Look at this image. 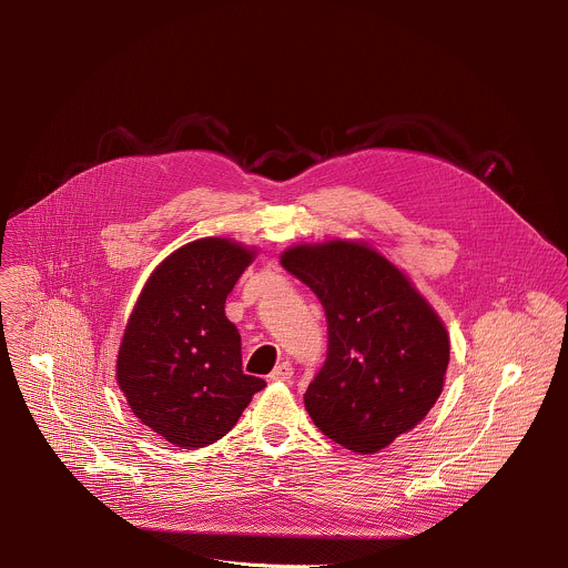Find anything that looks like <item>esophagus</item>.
<instances>
[{
  "mask_svg": "<svg viewBox=\"0 0 568 568\" xmlns=\"http://www.w3.org/2000/svg\"><path fill=\"white\" fill-rule=\"evenodd\" d=\"M292 375H294L292 364H290V362H281V364L270 373V379H274V382H287V379H292Z\"/></svg>",
  "mask_w": 568,
  "mask_h": 568,
  "instance_id": "esophagus-1",
  "label": "esophagus"
}]
</instances>
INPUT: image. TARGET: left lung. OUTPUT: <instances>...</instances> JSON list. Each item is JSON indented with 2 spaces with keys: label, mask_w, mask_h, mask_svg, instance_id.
I'll return each instance as SVG.
<instances>
[{
  "label": "left lung",
  "mask_w": 568,
  "mask_h": 568,
  "mask_svg": "<svg viewBox=\"0 0 568 568\" xmlns=\"http://www.w3.org/2000/svg\"><path fill=\"white\" fill-rule=\"evenodd\" d=\"M281 265L316 294L328 321L326 362L303 395L321 434L375 454L414 429L449 364L447 331L427 301L357 242L294 247Z\"/></svg>",
  "instance_id": "left-lung-1"
}]
</instances>
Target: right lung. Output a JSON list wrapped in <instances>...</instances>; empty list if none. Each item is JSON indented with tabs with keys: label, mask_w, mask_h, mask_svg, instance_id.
I'll use <instances>...</instances> for the list:
<instances>
[{
	"label": "right lung",
	"mask_w": 568,
	"mask_h": 568,
	"mask_svg": "<svg viewBox=\"0 0 568 568\" xmlns=\"http://www.w3.org/2000/svg\"><path fill=\"white\" fill-rule=\"evenodd\" d=\"M252 252L202 237L148 278L128 321L116 375L132 414L175 447L197 449L229 434L265 386L242 373L240 333L224 301Z\"/></svg>",
	"instance_id": "add662e5"
}]
</instances>
